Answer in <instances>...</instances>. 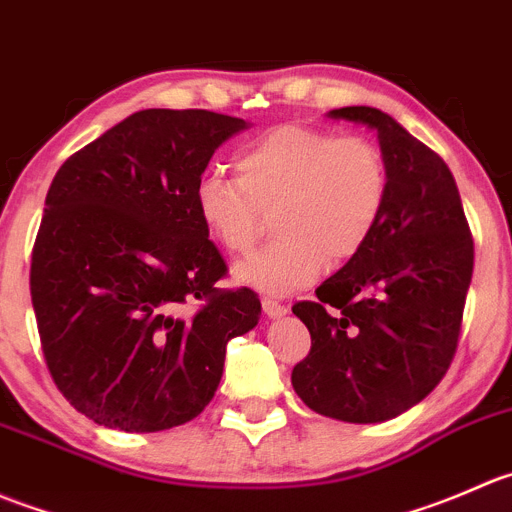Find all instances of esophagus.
<instances>
[{"mask_svg":"<svg viewBox=\"0 0 512 512\" xmlns=\"http://www.w3.org/2000/svg\"><path fill=\"white\" fill-rule=\"evenodd\" d=\"M261 306H263V313H266L268 318H281L288 313V308L283 306V303H278L276 298H263Z\"/></svg>","mask_w":512,"mask_h":512,"instance_id":"34e87169","label":"esophagus"}]
</instances>
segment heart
<instances>
[{"label": "heart", "mask_w": 512, "mask_h": 512, "mask_svg": "<svg viewBox=\"0 0 512 512\" xmlns=\"http://www.w3.org/2000/svg\"><path fill=\"white\" fill-rule=\"evenodd\" d=\"M236 176L204 171L194 209L221 249L254 251L276 211L278 241L241 266L236 278L266 293L308 286L323 268L343 266L366 249L388 206L386 156L363 136L283 124L236 154Z\"/></svg>", "instance_id": "1"}]
</instances>
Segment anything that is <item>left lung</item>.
Instances as JSON below:
<instances>
[{"label": "left lung", "instance_id": "left-lung-1", "mask_svg": "<svg viewBox=\"0 0 512 512\" xmlns=\"http://www.w3.org/2000/svg\"><path fill=\"white\" fill-rule=\"evenodd\" d=\"M333 119L376 129L388 206L356 258L293 303L311 351L293 366L303 403L346 423H381L421 403L450 368L473 278V234L445 161L373 106Z\"/></svg>", "mask_w": 512, "mask_h": 512}]
</instances>
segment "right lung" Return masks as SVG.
I'll list each match as a JSON object with an SVG mask.
<instances>
[{"mask_svg": "<svg viewBox=\"0 0 512 512\" xmlns=\"http://www.w3.org/2000/svg\"><path fill=\"white\" fill-rule=\"evenodd\" d=\"M241 129L206 109L136 111L49 186L29 271L39 341L62 396L99 426H184L214 398L226 343L261 318L251 288L216 286L229 268L194 209Z\"/></svg>", "mask_w": 512, "mask_h": 512, "instance_id": "1", "label": "right lung"}]
</instances>
